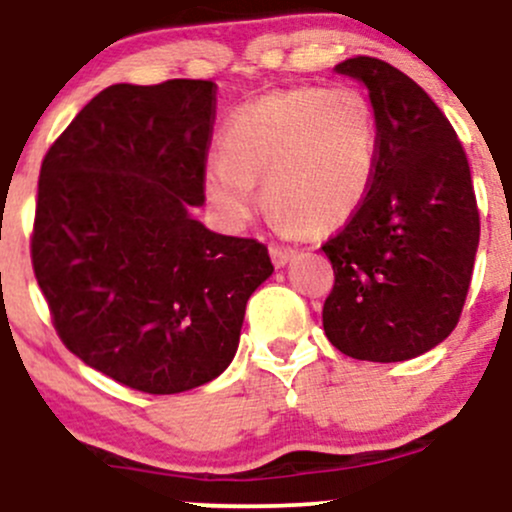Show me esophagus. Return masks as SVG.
<instances>
[{"instance_id":"obj_1","label":"esophagus","mask_w":512,"mask_h":512,"mask_svg":"<svg viewBox=\"0 0 512 512\" xmlns=\"http://www.w3.org/2000/svg\"><path fill=\"white\" fill-rule=\"evenodd\" d=\"M294 255H297V250H292V247L270 245V257H272V262H275V267H285Z\"/></svg>"}]
</instances>
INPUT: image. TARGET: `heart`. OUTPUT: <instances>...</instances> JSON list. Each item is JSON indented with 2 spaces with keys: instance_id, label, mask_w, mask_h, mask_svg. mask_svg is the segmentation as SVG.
<instances>
[{
  "instance_id": "b5f03b06",
  "label": "heart",
  "mask_w": 512,
  "mask_h": 512,
  "mask_svg": "<svg viewBox=\"0 0 512 512\" xmlns=\"http://www.w3.org/2000/svg\"><path fill=\"white\" fill-rule=\"evenodd\" d=\"M220 153L205 163L203 188L225 227L260 208L255 183L287 232L329 235L352 223L379 165V123L354 86L270 91L227 118Z\"/></svg>"
}]
</instances>
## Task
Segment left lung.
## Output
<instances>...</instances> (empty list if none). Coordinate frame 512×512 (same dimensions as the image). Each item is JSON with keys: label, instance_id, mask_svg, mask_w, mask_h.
<instances>
[{"label": "left lung", "instance_id": "1", "mask_svg": "<svg viewBox=\"0 0 512 512\" xmlns=\"http://www.w3.org/2000/svg\"><path fill=\"white\" fill-rule=\"evenodd\" d=\"M369 91L379 165L352 223L322 245L334 287L324 334L361 361H406L456 329L471 287L480 220L456 131L404 71L371 56L334 66Z\"/></svg>", "mask_w": 512, "mask_h": 512}]
</instances>
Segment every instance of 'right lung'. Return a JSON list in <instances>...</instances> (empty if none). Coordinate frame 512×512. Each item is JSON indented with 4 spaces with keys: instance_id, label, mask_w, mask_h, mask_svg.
Segmentation results:
<instances>
[{
    "instance_id": "add662e5",
    "label": "right lung",
    "mask_w": 512,
    "mask_h": 512,
    "mask_svg": "<svg viewBox=\"0 0 512 512\" xmlns=\"http://www.w3.org/2000/svg\"><path fill=\"white\" fill-rule=\"evenodd\" d=\"M215 118L213 81L113 84L46 153L34 275L61 342L146 394H180L235 359L267 247L193 215Z\"/></svg>"
}]
</instances>
